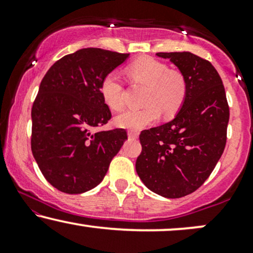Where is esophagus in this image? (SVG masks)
I'll return each instance as SVG.
<instances>
[{"instance_id":"1","label":"esophagus","mask_w":253,"mask_h":253,"mask_svg":"<svg viewBox=\"0 0 253 253\" xmlns=\"http://www.w3.org/2000/svg\"><path fill=\"white\" fill-rule=\"evenodd\" d=\"M128 138L129 139H136L138 138V132H135V130H128Z\"/></svg>"}]
</instances>
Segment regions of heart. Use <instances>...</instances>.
Returning a JSON list of instances; mask_svg holds the SVG:
<instances>
[{"label":"heart","mask_w":253,"mask_h":253,"mask_svg":"<svg viewBox=\"0 0 253 253\" xmlns=\"http://www.w3.org/2000/svg\"><path fill=\"white\" fill-rule=\"evenodd\" d=\"M127 75L133 82L146 85L143 103L144 108L127 109L114 119L121 128L143 129L156 123L162 113L172 117L182 106L187 94V83L178 71L169 70L167 64L151 57H143L127 66ZM103 102L113 110L124 107V86L120 77L110 72L100 84Z\"/></svg>","instance_id":"1"}]
</instances>
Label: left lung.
Here are the masks:
<instances>
[{
    "instance_id": "left-lung-1",
    "label": "left lung",
    "mask_w": 253,
    "mask_h": 253,
    "mask_svg": "<svg viewBox=\"0 0 253 253\" xmlns=\"http://www.w3.org/2000/svg\"><path fill=\"white\" fill-rule=\"evenodd\" d=\"M187 83L175 118L140 133L135 163L141 182L153 193L178 199L194 193L214 170L226 145L229 109L221 78L208 60L190 52H159Z\"/></svg>"
}]
</instances>
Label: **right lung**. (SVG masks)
Here are the masks:
<instances>
[{
    "mask_svg": "<svg viewBox=\"0 0 253 253\" xmlns=\"http://www.w3.org/2000/svg\"><path fill=\"white\" fill-rule=\"evenodd\" d=\"M129 54L81 48L46 72L32 107V153L47 182L66 194H82L102 182L127 139L124 128L92 129L108 123L103 77Z\"/></svg>",
    "mask_w": 253,
    "mask_h": 253,
    "instance_id": "obj_1",
    "label": "right lung"
}]
</instances>
